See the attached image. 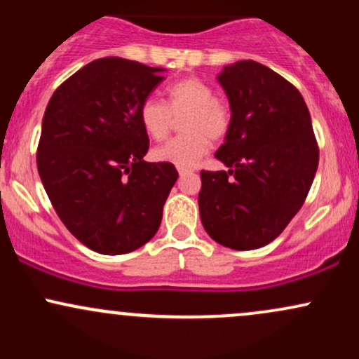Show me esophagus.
Here are the masks:
<instances>
[{
	"label": "esophagus",
	"mask_w": 359,
	"mask_h": 359,
	"mask_svg": "<svg viewBox=\"0 0 359 359\" xmlns=\"http://www.w3.org/2000/svg\"><path fill=\"white\" fill-rule=\"evenodd\" d=\"M187 174H191V170H189V168H179V175L180 177H184V175H187Z\"/></svg>",
	"instance_id": "esophagus-1"
}]
</instances>
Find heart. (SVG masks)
<instances>
[{
	"label": "heart",
	"instance_id": "b5f03b06",
	"mask_svg": "<svg viewBox=\"0 0 359 359\" xmlns=\"http://www.w3.org/2000/svg\"><path fill=\"white\" fill-rule=\"evenodd\" d=\"M180 119L184 131L151 151L156 162L179 168L196 165L212 142L222 140L231 128V106L214 96V89L199 77H184L163 89V102L148 97L140 104L138 119L148 138L162 142Z\"/></svg>",
	"mask_w": 359,
	"mask_h": 359
}]
</instances>
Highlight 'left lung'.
<instances>
[{
  "label": "left lung",
  "mask_w": 359,
  "mask_h": 359,
  "mask_svg": "<svg viewBox=\"0 0 359 359\" xmlns=\"http://www.w3.org/2000/svg\"><path fill=\"white\" fill-rule=\"evenodd\" d=\"M217 79L231 106V128L216 158L229 170L201 172V221L222 246L262 248L311 191L319 165L311 114L294 84L255 60L228 65Z\"/></svg>",
  "instance_id": "left-lung-1"
}]
</instances>
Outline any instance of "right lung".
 I'll use <instances>...</instances> for the list:
<instances>
[{
  "mask_svg": "<svg viewBox=\"0 0 359 359\" xmlns=\"http://www.w3.org/2000/svg\"><path fill=\"white\" fill-rule=\"evenodd\" d=\"M163 69L121 57L89 62L52 94L36 167L57 216L96 253L138 250L158 231L179 172L150 163L138 108Z\"/></svg>",
  "mask_w": 359,
  "mask_h": 359,
  "instance_id": "1",
  "label": "right lung"
}]
</instances>
